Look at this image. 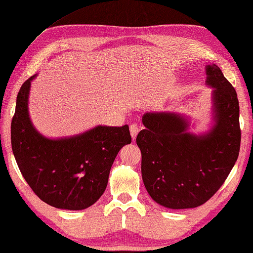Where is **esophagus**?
Listing matches in <instances>:
<instances>
[{
    "mask_svg": "<svg viewBox=\"0 0 253 253\" xmlns=\"http://www.w3.org/2000/svg\"><path fill=\"white\" fill-rule=\"evenodd\" d=\"M138 131H140V128H138V126L136 125H131L130 126V132H131V136H132L133 140H135Z\"/></svg>",
    "mask_w": 253,
    "mask_h": 253,
    "instance_id": "1",
    "label": "esophagus"
}]
</instances>
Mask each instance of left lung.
<instances>
[{"mask_svg":"<svg viewBox=\"0 0 253 253\" xmlns=\"http://www.w3.org/2000/svg\"><path fill=\"white\" fill-rule=\"evenodd\" d=\"M213 87L211 130L195 135L189 121L170 112H148L136 137L142 178L148 194L165 208L193 209L218 191L238 158L241 131L237 92L217 65L206 66Z\"/></svg>","mask_w":253,"mask_h":253,"instance_id":"obj_1","label":"left lung"}]
</instances>
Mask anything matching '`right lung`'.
<instances>
[{"instance_id": "right-lung-1", "label": "right lung", "mask_w": 253, "mask_h": 253, "mask_svg": "<svg viewBox=\"0 0 253 253\" xmlns=\"http://www.w3.org/2000/svg\"><path fill=\"white\" fill-rule=\"evenodd\" d=\"M29 77L20 87L11 126L13 154L37 197L56 209L89 208L105 192L120 149L131 143L127 125L98 126L79 135L51 140L36 130L28 113Z\"/></svg>"}]
</instances>
